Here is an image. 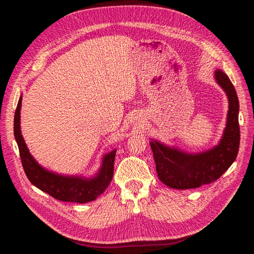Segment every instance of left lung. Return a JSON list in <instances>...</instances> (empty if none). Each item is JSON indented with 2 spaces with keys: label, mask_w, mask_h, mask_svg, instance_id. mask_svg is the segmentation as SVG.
<instances>
[{
  "label": "left lung",
  "mask_w": 254,
  "mask_h": 254,
  "mask_svg": "<svg viewBox=\"0 0 254 254\" xmlns=\"http://www.w3.org/2000/svg\"><path fill=\"white\" fill-rule=\"evenodd\" d=\"M215 80L228 96L229 110L224 134L218 145L198 153H188L151 140L150 147L159 179L176 190L196 189L217 180L235 161L240 148V103L231 80L220 70Z\"/></svg>",
  "instance_id": "obj_1"
}]
</instances>
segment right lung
<instances>
[{
    "instance_id": "right-lung-1",
    "label": "right lung",
    "mask_w": 254,
    "mask_h": 254,
    "mask_svg": "<svg viewBox=\"0 0 254 254\" xmlns=\"http://www.w3.org/2000/svg\"><path fill=\"white\" fill-rule=\"evenodd\" d=\"M21 103L22 95L18 102L16 113H14L13 132L19 147L22 166L24 168L28 180L36 188L61 201L86 203L95 200L109 187L112 180L117 149L104 156L101 168L92 178H82L79 176H64L45 170L30 155L22 136L20 128Z\"/></svg>"
}]
</instances>
